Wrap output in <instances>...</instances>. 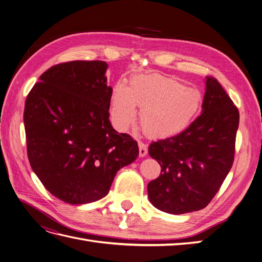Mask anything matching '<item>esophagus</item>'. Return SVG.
Returning a JSON list of instances; mask_svg holds the SVG:
<instances>
[{
	"mask_svg": "<svg viewBox=\"0 0 262 262\" xmlns=\"http://www.w3.org/2000/svg\"><path fill=\"white\" fill-rule=\"evenodd\" d=\"M138 145H139V156L140 157L146 156V154H147V146H146V144H144L143 142H139Z\"/></svg>",
	"mask_w": 262,
	"mask_h": 262,
	"instance_id": "esophagus-1",
	"label": "esophagus"
}]
</instances>
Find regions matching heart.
I'll return each mask as SVG.
<instances>
[{
  "label": "heart",
  "mask_w": 262,
  "mask_h": 262,
  "mask_svg": "<svg viewBox=\"0 0 262 262\" xmlns=\"http://www.w3.org/2000/svg\"><path fill=\"white\" fill-rule=\"evenodd\" d=\"M198 90L187 88L171 77L159 74L134 77L129 86L118 83L110 99V115L115 126L126 132L137 118L147 137L166 139L185 130L201 106Z\"/></svg>",
  "instance_id": "b5f03b06"
}]
</instances>
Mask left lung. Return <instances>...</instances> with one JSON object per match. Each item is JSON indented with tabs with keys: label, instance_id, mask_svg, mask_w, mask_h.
Listing matches in <instances>:
<instances>
[{
	"label": "left lung",
	"instance_id": "obj_1",
	"mask_svg": "<svg viewBox=\"0 0 262 262\" xmlns=\"http://www.w3.org/2000/svg\"><path fill=\"white\" fill-rule=\"evenodd\" d=\"M238 119L221 83L207 77L201 116L179 135L149 146L150 156L162 167L147 184L156 209L184 214L208 206L232 167Z\"/></svg>",
	"mask_w": 262,
	"mask_h": 262
}]
</instances>
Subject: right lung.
Listing matches in <instances>:
<instances>
[{"mask_svg": "<svg viewBox=\"0 0 262 262\" xmlns=\"http://www.w3.org/2000/svg\"><path fill=\"white\" fill-rule=\"evenodd\" d=\"M107 63L72 61L50 67L28 94V157L58 199L84 204L107 196L117 172L139 154L137 141L109 121Z\"/></svg>", "mask_w": 262, "mask_h": 262, "instance_id": "obj_1", "label": "right lung"}]
</instances>
